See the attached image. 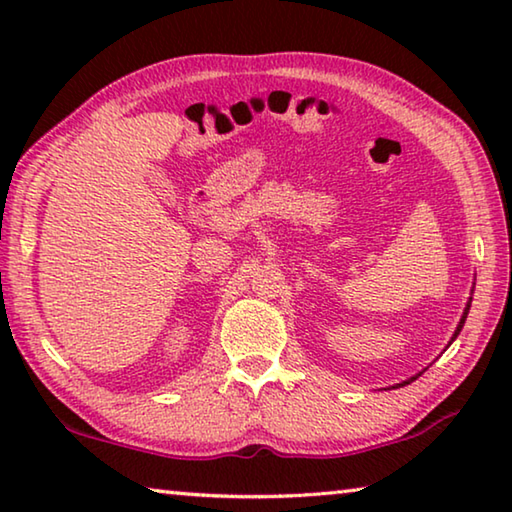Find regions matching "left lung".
Wrapping results in <instances>:
<instances>
[{
  "instance_id": "1",
  "label": "left lung",
  "mask_w": 512,
  "mask_h": 512,
  "mask_svg": "<svg viewBox=\"0 0 512 512\" xmlns=\"http://www.w3.org/2000/svg\"><path fill=\"white\" fill-rule=\"evenodd\" d=\"M472 293H474V289H472ZM470 305H472V298L467 300V305H465V309H463V316H461V323H458V327H456V332H454V336H452V341H456V336L461 334V329H463V325H465V318H467V314H470ZM449 341V343H452ZM415 377H411V379H406V381H402V384H397V386H404V384H411Z\"/></svg>"
}]
</instances>
